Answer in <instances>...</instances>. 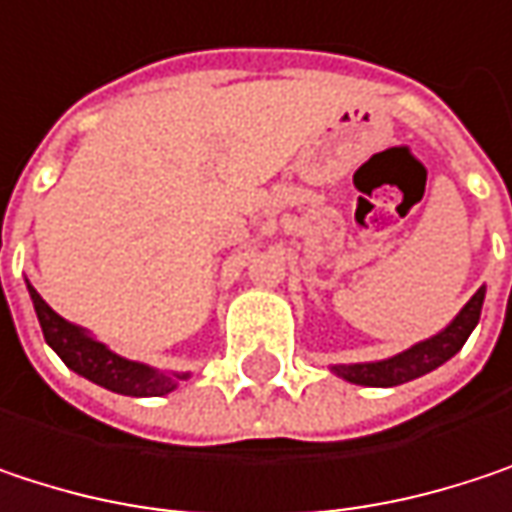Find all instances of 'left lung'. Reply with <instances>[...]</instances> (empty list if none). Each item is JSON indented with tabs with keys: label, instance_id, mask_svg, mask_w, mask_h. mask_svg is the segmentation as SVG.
I'll use <instances>...</instances> for the list:
<instances>
[{
	"label": "left lung",
	"instance_id": "obj_1",
	"mask_svg": "<svg viewBox=\"0 0 512 512\" xmlns=\"http://www.w3.org/2000/svg\"><path fill=\"white\" fill-rule=\"evenodd\" d=\"M483 296L486 290L480 287L457 314V320L433 335L430 341H421L415 344L412 350L400 353L394 358H385V361H370V364H338L332 367L338 376H344L347 382H356V385H367V388H391V385H403L409 379H418L430 370H436L439 364H445L448 358H454L462 350V344L468 341L471 329L477 326L480 320V308H483Z\"/></svg>",
	"mask_w": 512,
	"mask_h": 512
}]
</instances>
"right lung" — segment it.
<instances>
[{"mask_svg":"<svg viewBox=\"0 0 512 512\" xmlns=\"http://www.w3.org/2000/svg\"><path fill=\"white\" fill-rule=\"evenodd\" d=\"M29 293H32L38 323L44 329L47 344L79 376H85V379H91V382L115 391V394H127V397H162L177 385L171 376L156 373V370L139 364V361H127V358L115 356L100 341L88 338L79 326L58 317L32 284H29ZM177 379H186V373L177 376Z\"/></svg>","mask_w":512,"mask_h":512,"instance_id":"1","label":"right lung"}]
</instances>
